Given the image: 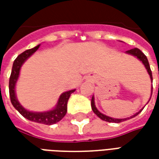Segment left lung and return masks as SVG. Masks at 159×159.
I'll use <instances>...</instances> for the list:
<instances>
[{"mask_svg":"<svg viewBox=\"0 0 159 159\" xmlns=\"http://www.w3.org/2000/svg\"><path fill=\"white\" fill-rule=\"evenodd\" d=\"M127 53H129V54H131V55L134 56V57H136L137 59H139L141 61V62L143 63V65L146 67V69L147 70V72L148 74L150 75V78L151 80L152 81V70H151L150 66H149V62H148V59H147V56L144 54L143 52L140 51L139 48H133V49H130V50H128L126 51ZM91 107H92V110L94 113L96 114L98 117H100V119H102L103 121H106V122H109V123H121V122H123V121H126L128 119H130V118H132V117H134L135 116H137L138 114L140 113V111H142V109L140 111H138L137 113H135L133 116H131L130 117H127V118H112V117H108V116H106V115H104L101 112H100L99 111L97 110L96 107H95V105H94V98L93 96L92 97V100H91Z\"/></svg>","mask_w":159,"mask_h":159,"instance_id":"1","label":"left lung"}]
</instances>
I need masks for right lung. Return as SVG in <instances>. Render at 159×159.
Masks as SVG:
<instances>
[{"instance_id":"right-lung-1","label":"right lung","mask_w":159,"mask_h":159,"mask_svg":"<svg viewBox=\"0 0 159 159\" xmlns=\"http://www.w3.org/2000/svg\"><path fill=\"white\" fill-rule=\"evenodd\" d=\"M39 47L40 45H37L33 48L28 49L25 52H23L14 60L13 65H12L10 79H9V95H10L12 106L23 117H25L28 120L32 121V122L42 123V124H46V125H51V124H54V123L59 122L66 116V111H67L68 100H69L70 94L74 93V91L76 89L70 90V91L63 93L59 96L55 108L51 111H44V112H32V111H27L19 104L15 94V85L17 80L19 78L20 68L24 62L29 58L30 56L32 55L33 53L39 48Z\"/></svg>"}]
</instances>
